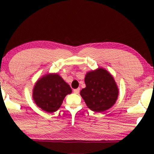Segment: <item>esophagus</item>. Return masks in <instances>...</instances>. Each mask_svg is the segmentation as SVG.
Returning <instances> with one entry per match:
<instances>
[{"label": "esophagus", "instance_id": "34e87169", "mask_svg": "<svg viewBox=\"0 0 154 154\" xmlns=\"http://www.w3.org/2000/svg\"><path fill=\"white\" fill-rule=\"evenodd\" d=\"M79 90H80V89L79 88H77V89H75V90H73V92H74V93L75 94H79Z\"/></svg>", "mask_w": 154, "mask_h": 154}]
</instances>
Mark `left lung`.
Segmentation results:
<instances>
[{
  "label": "left lung",
  "mask_w": 154,
  "mask_h": 154,
  "mask_svg": "<svg viewBox=\"0 0 154 154\" xmlns=\"http://www.w3.org/2000/svg\"><path fill=\"white\" fill-rule=\"evenodd\" d=\"M86 87L80 92L88 107L101 113L111 108L118 96V88L113 77L103 68L85 75Z\"/></svg>",
  "instance_id": "obj_1"
}]
</instances>
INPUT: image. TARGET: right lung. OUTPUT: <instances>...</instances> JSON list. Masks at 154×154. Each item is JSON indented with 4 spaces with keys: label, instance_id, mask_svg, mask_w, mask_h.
<instances>
[{
    "label": "right lung",
    "instance_id": "right-lung-1",
    "mask_svg": "<svg viewBox=\"0 0 154 154\" xmlns=\"http://www.w3.org/2000/svg\"><path fill=\"white\" fill-rule=\"evenodd\" d=\"M33 100L38 107L53 113L60 107L64 98L72 92L70 85L58 74L44 75L36 82L32 91Z\"/></svg>",
    "mask_w": 154,
    "mask_h": 154
}]
</instances>
